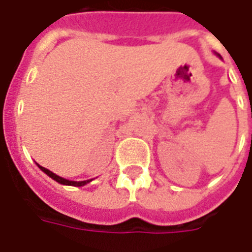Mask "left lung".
Wrapping results in <instances>:
<instances>
[{"instance_id": "obj_1", "label": "left lung", "mask_w": 252, "mask_h": 252, "mask_svg": "<svg viewBox=\"0 0 252 252\" xmlns=\"http://www.w3.org/2000/svg\"><path fill=\"white\" fill-rule=\"evenodd\" d=\"M219 57H220V56H219Z\"/></svg>"}]
</instances>
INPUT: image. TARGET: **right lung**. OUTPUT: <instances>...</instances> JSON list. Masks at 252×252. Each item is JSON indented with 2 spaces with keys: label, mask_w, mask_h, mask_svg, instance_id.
Returning a JSON list of instances; mask_svg holds the SVG:
<instances>
[{
  "label": "right lung",
  "mask_w": 252,
  "mask_h": 252,
  "mask_svg": "<svg viewBox=\"0 0 252 252\" xmlns=\"http://www.w3.org/2000/svg\"><path fill=\"white\" fill-rule=\"evenodd\" d=\"M38 167L41 170H42L43 173L47 174V175L52 178V179H54L56 182L61 183V185H66V186H75V187L85 186V185H88L89 182H92V181H93V179H89V181H81V182H75V181H69V179H65V178H62V177H60V175H57V174L52 173L50 170L45 169V167H42V166H39V164H38Z\"/></svg>",
  "instance_id": "obj_1"
}]
</instances>
